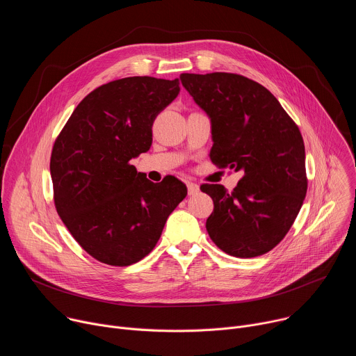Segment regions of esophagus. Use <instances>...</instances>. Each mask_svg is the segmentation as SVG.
I'll return each instance as SVG.
<instances>
[{"instance_id": "obj_1", "label": "esophagus", "mask_w": 356, "mask_h": 356, "mask_svg": "<svg viewBox=\"0 0 356 356\" xmlns=\"http://www.w3.org/2000/svg\"><path fill=\"white\" fill-rule=\"evenodd\" d=\"M187 190H188V194H190V195H194V194H197V193L200 191L198 186H197L195 183H191V181L187 183Z\"/></svg>"}]
</instances>
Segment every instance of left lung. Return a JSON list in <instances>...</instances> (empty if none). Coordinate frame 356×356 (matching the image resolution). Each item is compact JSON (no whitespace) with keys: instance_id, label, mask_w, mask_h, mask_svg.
<instances>
[{"instance_id":"1","label":"left lung","mask_w":356,"mask_h":356,"mask_svg":"<svg viewBox=\"0 0 356 356\" xmlns=\"http://www.w3.org/2000/svg\"><path fill=\"white\" fill-rule=\"evenodd\" d=\"M180 80L211 118V162L243 173L231 193L200 186L214 201L207 232L231 257H261L286 236L307 193L300 129L268 88L245 76L183 73Z\"/></svg>"}]
</instances>
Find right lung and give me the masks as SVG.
<instances>
[{"mask_svg": "<svg viewBox=\"0 0 356 356\" xmlns=\"http://www.w3.org/2000/svg\"><path fill=\"white\" fill-rule=\"evenodd\" d=\"M179 91V79L149 76L99 86L80 101L54 143L56 211L101 264L129 266L145 258L187 194L175 176L154 183L129 163L149 150L155 118Z\"/></svg>", "mask_w": 356, "mask_h": 356, "instance_id": "right-lung-1", "label": "right lung"}]
</instances>
